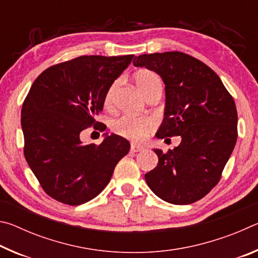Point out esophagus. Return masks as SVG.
<instances>
[{"instance_id":"esophagus-1","label":"esophagus","mask_w":258,"mask_h":258,"mask_svg":"<svg viewBox=\"0 0 258 258\" xmlns=\"http://www.w3.org/2000/svg\"><path fill=\"white\" fill-rule=\"evenodd\" d=\"M145 150V147L141 145H137V143H132L131 145V151L132 152H141Z\"/></svg>"}]
</instances>
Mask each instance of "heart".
I'll return each instance as SVG.
<instances>
[{
	"instance_id": "b5f03b06",
	"label": "heart",
	"mask_w": 258,
	"mask_h": 258,
	"mask_svg": "<svg viewBox=\"0 0 258 258\" xmlns=\"http://www.w3.org/2000/svg\"><path fill=\"white\" fill-rule=\"evenodd\" d=\"M134 81L135 85L143 95H146L151 87L161 84L160 78L154 72L148 71V69H142L135 74ZM117 85H118V82L116 81L109 86L103 98L104 107H111L113 93L117 89ZM156 125V120L149 116L123 115L111 120L110 128L112 133L119 135L121 138L133 140V141H142L148 135L154 132Z\"/></svg>"
}]
</instances>
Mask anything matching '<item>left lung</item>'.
Here are the masks:
<instances>
[{
    "mask_svg": "<svg viewBox=\"0 0 258 258\" xmlns=\"http://www.w3.org/2000/svg\"><path fill=\"white\" fill-rule=\"evenodd\" d=\"M133 64L156 72L165 83V116L156 137L182 139L174 150L155 149L159 160L146 174L148 185L167 203L197 202L220 182L237 142L232 95L213 69L180 51L135 56Z\"/></svg>",
    "mask_w": 258,
    "mask_h": 258,
    "instance_id": "left-lung-1",
    "label": "left lung"
}]
</instances>
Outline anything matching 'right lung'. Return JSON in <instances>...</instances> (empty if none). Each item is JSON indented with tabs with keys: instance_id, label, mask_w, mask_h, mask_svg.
Listing matches in <instances>:
<instances>
[{
	"instance_id": "obj_1",
	"label": "right lung",
	"mask_w": 258,
	"mask_h": 258,
	"mask_svg": "<svg viewBox=\"0 0 258 258\" xmlns=\"http://www.w3.org/2000/svg\"><path fill=\"white\" fill-rule=\"evenodd\" d=\"M133 54L82 55L45 69L30 87L21 109L24 155L42 189L58 202L77 206L97 197L110 181L130 142L107 135L100 145L82 143L80 134L93 126L113 81Z\"/></svg>"
}]
</instances>
